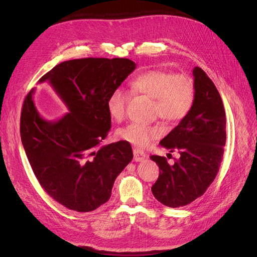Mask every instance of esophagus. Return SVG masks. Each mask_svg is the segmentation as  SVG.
Returning <instances> with one entry per match:
<instances>
[{
    "mask_svg": "<svg viewBox=\"0 0 257 257\" xmlns=\"http://www.w3.org/2000/svg\"><path fill=\"white\" fill-rule=\"evenodd\" d=\"M145 159H147V154L144 151L139 150V149H134V160H135V162H142Z\"/></svg>",
    "mask_w": 257,
    "mask_h": 257,
    "instance_id": "esophagus-1",
    "label": "esophagus"
}]
</instances>
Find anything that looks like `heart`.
Returning <instances> with one entry per match:
<instances>
[{
  "label": "heart",
  "instance_id": "heart-1",
  "mask_svg": "<svg viewBox=\"0 0 257 257\" xmlns=\"http://www.w3.org/2000/svg\"><path fill=\"white\" fill-rule=\"evenodd\" d=\"M133 94H142L153 99V114L167 122H178L191 111L195 98V87L190 76L173 74L161 69H151L139 74L130 83ZM128 93L121 88L114 89L107 98V110L111 118L120 122L125 116ZM164 128L161 125L132 123L118 131V136L136 147H147L161 137Z\"/></svg>",
  "mask_w": 257,
  "mask_h": 257
}]
</instances>
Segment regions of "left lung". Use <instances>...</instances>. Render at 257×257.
<instances>
[{
	"instance_id": "left-lung-1",
	"label": "left lung",
	"mask_w": 257,
	"mask_h": 257,
	"mask_svg": "<svg viewBox=\"0 0 257 257\" xmlns=\"http://www.w3.org/2000/svg\"><path fill=\"white\" fill-rule=\"evenodd\" d=\"M193 76L192 109L160 143L170 152L178 151L180 158L169 165L164 157H150L160 168L152 194L170 208L189 205L203 195L219 172L226 143V116L219 91L200 67H194Z\"/></svg>"
}]
</instances>
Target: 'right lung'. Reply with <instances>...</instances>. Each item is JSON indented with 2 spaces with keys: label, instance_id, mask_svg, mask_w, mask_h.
<instances>
[{
  "label": "right lung",
  "instance_id": "1",
  "mask_svg": "<svg viewBox=\"0 0 257 257\" xmlns=\"http://www.w3.org/2000/svg\"><path fill=\"white\" fill-rule=\"evenodd\" d=\"M135 68L122 58L62 62L38 82L48 81L68 112L44 119L34 89L23 102L20 136L30 165L48 195L74 211H93L109 200L115 178L133 160L125 141L99 145L111 126L107 98Z\"/></svg>",
  "mask_w": 257,
  "mask_h": 257
}]
</instances>
